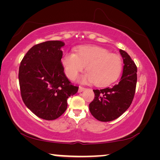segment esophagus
Masks as SVG:
<instances>
[{
  "label": "esophagus",
  "instance_id": "34e87169",
  "mask_svg": "<svg viewBox=\"0 0 160 160\" xmlns=\"http://www.w3.org/2000/svg\"><path fill=\"white\" fill-rule=\"evenodd\" d=\"M85 90V88H84V87H79V89H78V92H82L84 90Z\"/></svg>",
  "mask_w": 160,
  "mask_h": 160
}]
</instances>
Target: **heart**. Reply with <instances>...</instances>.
Here are the masks:
<instances>
[{"instance_id":"1","label":"heart","mask_w":160,"mask_h":160,"mask_svg":"<svg viewBox=\"0 0 160 160\" xmlns=\"http://www.w3.org/2000/svg\"><path fill=\"white\" fill-rule=\"evenodd\" d=\"M61 62L69 79H76L85 66L88 73L82 76L81 81L93 82L98 87L115 82L123 68L120 56L97 46H83L77 48L75 53H65Z\"/></svg>"}]
</instances>
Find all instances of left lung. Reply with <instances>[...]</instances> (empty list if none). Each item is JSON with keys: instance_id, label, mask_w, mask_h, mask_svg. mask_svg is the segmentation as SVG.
Listing matches in <instances>:
<instances>
[{"instance_id": "1", "label": "left lung", "mask_w": 160, "mask_h": 160, "mask_svg": "<svg viewBox=\"0 0 160 160\" xmlns=\"http://www.w3.org/2000/svg\"><path fill=\"white\" fill-rule=\"evenodd\" d=\"M123 60V75L117 85L93 90L94 99L89 108L98 121L107 122L121 116L131 106L137 83V66L125 51L119 50Z\"/></svg>"}]
</instances>
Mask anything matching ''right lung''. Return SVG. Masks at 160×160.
Instances as JSON below:
<instances>
[{"label":"right lung","instance_id":"obj_1","mask_svg":"<svg viewBox=\"0 0 160 160\" xmlns=\"http://www.w3.org/2000/svg\"><path fill=\"white\" fill-rule=\"evenodd\" d=\"M64 45L61 41L34 45L19 68L22 99L29 110L44 120L60 117L67 109L68 98L78 90L64 73L61 49Z\"/></svg>","mask_w":160,"mask_h":160}]
</instances>
